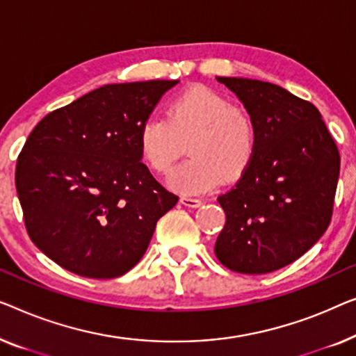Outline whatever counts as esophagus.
I'll use <instances>...</instances> for the list:
<instances>
[{
	"instance_id": "esophagus-1",
	"label": "esophagus",
	"mask_w": 356,
	"mask_h": 356,
	"mask_svg": "<svg viewBox=\"0 0 356 356\" xmlns=\"http://www.w3.org/2000/svg\"><path fill=\"white\" fill-rule=\"evenodd\" d=\"M179 202H181L183 205H186V207H199L200 204H202V200L200 199H195V197H189V195H183L181 199H179Z\"/></svg>"
}]
</instances>
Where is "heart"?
<instances>
[{"mask_svg":"<svg viewBox=\"0 0 356 356\" xmlns=\"http://www.w3.org/2000/svg\"><path fill=\"white\" fill-rule=\"evenodd\" d=\"M188 146L189 159L170 177L181 194H199L241 179L255 161L259 127L244 107L207 86H193L168 102L167 118L149 117L138 131L143 162L168 175Z\"/></svg>","mask_w":356,"mask_h":356,"instance_id":"1","label":"heart"}]
</instances>
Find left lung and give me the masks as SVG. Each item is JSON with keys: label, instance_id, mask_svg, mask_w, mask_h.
Instances as JSON below:
<instances>
[{"label": "left lung", "instance_id": "obj_1", "mask_svg": "<svg viewBox=\"0 0 356 356\" xmlns=\"http://www.w3.org/2000/svg\"><path fill=\"white\" fill-rule=\"evenodd\" d=\"M216 80L254 115L259 147L244 177L218 195L226 223L215 255L233 271L265 275L296 261L327 229L341 156L312 102L268 81Z\"/></svg>", "mask_w": 356, "mask_h": 356}]
</instances>
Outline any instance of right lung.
<instances>
[{
	"label": "right lung",
	"instance_id": "1",
	"mask_svg": "<svg viewBox=\"0 0 356 356\" xmlns=\"http://www.w3.org/2000/svg\"><path fill=\"white\" fill-rule=\"evenodd\" d=\"M178 80L104 85L46 115L15 165L30 239L75 275L111 280L146 252L178 202L141 162L138 131Z\"/></svg>",
	"mask_w": 356,
	"mask_h": 356
}]
</instances>
